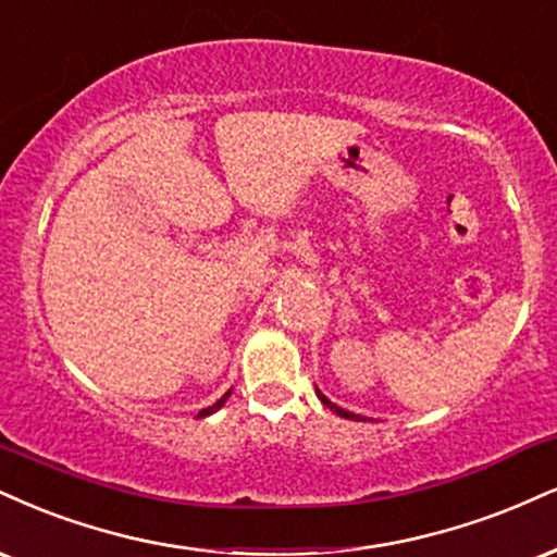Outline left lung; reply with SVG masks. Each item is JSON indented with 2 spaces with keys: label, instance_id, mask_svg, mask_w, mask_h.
Wrapping results in <instances>:
<instances>
[{
  "label": "left lung",
  "instance_id": "obj_1",
  "mask_svg": "<svg viewBox=\"0 0 557 557\" xmlns=\"http://www.w3.org/2000/svg\"><path fill=\"white\" fill-rule=\"evenodd\" d=\"M317 394H319V399H321V401H324V405H326V407H330V410H332V412H337V414H339V418H347V420H366V418H360V414H352V412H347V410H343V407L332 405V401H330V399H326V397H324V394H321V392H317Z\"/></svg>",
  "mask_w": 557,
  "mask_h": 557
}]
</instances>
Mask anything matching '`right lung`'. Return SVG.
I'll return each mask as SVG.
<instances>
[{"instance_id":"add662e5","label":"right lung","mask_w":557,"mask_h":557,"mask_svg":"<svg viewBox=\"0 0 557 557\" xmlns=\"http://www.w3.org/2000/svg\"><path fill=\"white\" fill-rule=\"evenodd\" d=\"M227 397H231V392H225V394H223V397H220L218 401H214V405H212V407H205V410H202V412H199V414H197V418H205V414H210V412H214V410H220V407H223V405H225V399H227Z\"/></svg>"}]
</instances>
